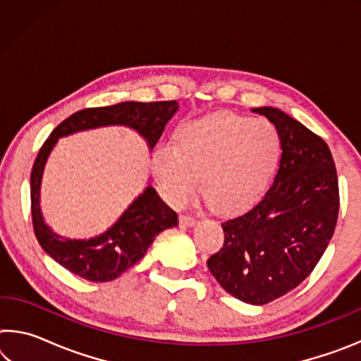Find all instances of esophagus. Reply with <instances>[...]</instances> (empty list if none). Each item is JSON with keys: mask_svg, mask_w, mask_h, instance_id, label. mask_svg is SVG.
Masks as SVG:
<instances>
[{"mask_svg": "<svg viewBox=\"0 0 361 361\" xmlns=\"http://www.w3.org/2000/svg\"><path fill=\"white\" fill-rule=\"evenodd\" d=\"M180 223L183 224V226H186V228H191V226H195L197 224V219L195 218H192V216H180Z\"/></svg>", "mask_w": 361, "mask_h": 361, "instance_id": "34e87169", "label": "esophagus"}]
</instances>
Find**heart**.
Segmentation results:
<instances>
[{
  "label": "heart",
  "mask_w": 361,
  "mask_h": 361,
  "mask_svg": "<svg viewBox=\"0 0 361 361\" xmlns=\"http://www.w3.org/2000/svg\"><path fill=\"white\" fill-rule=\"evenodd\" d=\"M279 130L271 121L215 113L188 121L176 145L157 146L152 156L159 191L169 204L183 207L199 188L218 212L252 207L272 180L280 157Z\"/></svg>",
  "instance_id": "b5f03b06"
}]
</instances>
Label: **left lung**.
<instances>
[{"label": "left lung", "instance_id": "obj_1", "mask_svg": "<svg viewBox=\"0 0 361 361\" xmlns=\"http://www.w3.org/2000/svg\"><path fill=\"white\" fill-rule=\"evenodd\" d=\"M252 111L279 130V172L253 209L221 223L224 243L207 266L229 295L262 305L314 271L334 234L339 186L331 151L319 135L279 108Z\"/></svg>", "mask_w": 361, "mask_h": 361}]
</instances>
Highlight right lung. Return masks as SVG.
Wrapping results in <instances>:
<instances>
[{"instance_id": "1", "label": "right lung", "mask_w": 361, "mask_h": 361, "mask_svg": "<svg viewBox=\"0 0 361 361\" xmlns=\"http://www.w3.org/2000/svg\"><path fill=\"white\" fill-rule=\"evenodd\" d=\"M176 109L178 103L175 100L122 102L111 106L85 108L66 118L49 135L38 152L30 176L32 216L39 245L60 266L89 282H111L143 258L157 234L178 226V215L159 197L156 189L148 185L138 197L133 199L118 221L102 234L90 239H70L54 232L42 218L39 195L46 162L59 140L78 132L122 126L142 135L152 151Z\"/></svg>"}]
</instances>
